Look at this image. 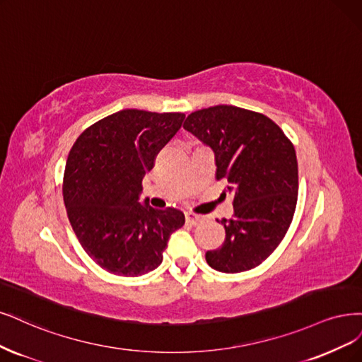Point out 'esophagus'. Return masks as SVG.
<instances>
[{"mask_svg": "<svg viewBox=\"0 0 362 362\" xmlns=\"http://www.w3.org/2000/svg\"><path fill=\"white\" fill-rule=\"evenodd\" d=\"M185 220H187V223H190V224H193V226H196V224L202 223L205 220V217L194 214V213H185Z\"/></svg>", "mask_w": 362, "mask_h": 362, "instance_id": "34e87169", "label": "esophagus"}]
</instances>
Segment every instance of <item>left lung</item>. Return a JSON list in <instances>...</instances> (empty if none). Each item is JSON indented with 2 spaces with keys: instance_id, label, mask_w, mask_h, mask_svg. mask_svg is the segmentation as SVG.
Masks as SVG:
<instances>
[{
  "instance_id": "obj_1",
  "label": "left lung",
  "mask_w": 362,
  "mask_h": 362,
  "mask_svg": "<svg viewBox=\"0 0 362 362\" xmlns=\"http://www.w3.org/2000/svg\"><path fill=\"white\" fill-rule=\"evenodd\" d=\"M185 130L213 148L216 180L233 192V216L221 224L226 238L206 252L211 268L243 272L260 265L288 232L298 201L293 144L276 122L255 110L218 105L192 112Z\"/></svg>"
}]
</instances>
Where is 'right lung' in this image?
<instances>
[{
    "label": "right lung",
    "mask_w": 362,
    "mask_h": 362,
    "mask_svg": "<svg viewBox=\"0 0 362 362\" xmlns=\"http://www.w3.org/2000/svg\"><path fill=\"white\" fill-rule=\"evenodd\" d=\"M184 117L124 109L83 130L70 149L62 180L67 216L86 255L110 274L156 269L170 233L182 228V211L141 205L139 194Z\"/></svg>",
    "instance_id": "right-lung-1"
}]
</instances>
